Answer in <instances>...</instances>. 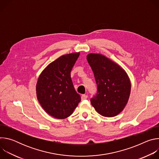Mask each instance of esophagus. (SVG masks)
<instances>
[{
  "label": "esophagus",
  "mask_w": 159,
  "mask_h": 159,
  "mask_svg": "<svg viewBox=\"0 0 159 159\" xmlns=\"http://www.w3.org/2000/svg\"><path fill=\"white\" fill-rule=\"evenodd\" d=\"M81 98H82V100H85V99H86L87 98V95H85V94H83V95L82 96Z\"/></svg>",
  "instance_id": "obj_1"
}]
</instances>
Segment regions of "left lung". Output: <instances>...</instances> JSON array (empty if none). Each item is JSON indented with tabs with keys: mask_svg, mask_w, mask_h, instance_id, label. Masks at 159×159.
<instances>
[{
	"mask_svg": "<svg viewBox=\"0 0 159 159\" xmlns=\"http://www.w3.org/2000/svg\"><path fill=\"white\" fill-rule=\"evenodd\" d=\"M87 60L93 71L98 90L90 102L105 117L120 113L126 105L131 83L126 72L118 64L100 54L90 53Z\"/></svg>",
	"mask_w": 159,
	"mask_h": 159,
	"instance_id": "obj_1",
	"label": "left lung"
}]
</instances>
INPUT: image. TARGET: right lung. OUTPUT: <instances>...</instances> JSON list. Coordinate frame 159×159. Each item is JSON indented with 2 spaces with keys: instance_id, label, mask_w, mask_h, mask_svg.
Segmentation results:
<instances>
[{
  "instance_id": "obj_1",
  "label": "right lung",
  "mask_w": 159,
  "mask_h": 159,
  "mask_svg": "<svg viewBox=\"0 0 159 159\" xmlns=\"http://www.w3.org/2000/svg\"><path fill=\"white\" fill-rule=\"evenodd\" d=\"M79 55L73 53L61 56L45 68L38 78V100L43 109L55 118L70 116L81 101L70 77Z\"/></svg>"
}]
</instances>
